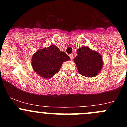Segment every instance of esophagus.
<instances>
[{
    "instance_id": "34e87169",
    "label": "esophagus",
    "mask_w": 127,
    "mask_h": 127,
    "mask_svg": "<svg viewBox=\"0 0 127 127\" xmlns=\"http://www.w3.org/2000/svg\"><path fill=\"white\" fill-rule=\"evenodd\" d=\"M69 57H70V58H71V60H72L73 58H74V55H73L72 54H71L69 55Z\"/></svg>"
}]
</instances>
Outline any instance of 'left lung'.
<instances>
[{
	"mask_svg": "<svg viewBox=\"0 0 127 127\" xmlns=\"http://www.w3.org/2000/svg\"><path fill=\"white\" fill-rule=\"evenodd\" d=\"M77 54L74 61L79 73L83 76L95 77L103 69V57L96 51L85 46L79 48L77 50Z\"/></svg>",
	"mask_w": 127,
	"mask_h": 127,
	"instance_id": "left-lung-1",
	"label": "left lung"
}]
</instances>
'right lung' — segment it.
<instances>
[{
    "label": "right lung",
    "mask_w": 127,
    "mask_h": 127,
    "mask_svg": "<svg viewBox=\"0 0 127 127\" xmlns=\"http://www.w3.org/2000/svg\"><path fill=\"white\" fill-rule=\"evenodd\" d=\"M71 60L65 52L55 45L37 51L32 56L31 65L34 71L45 79H50L58 72L64 61Z\"/></svg>",
    "instance_id": "1"
}]
</instances>
